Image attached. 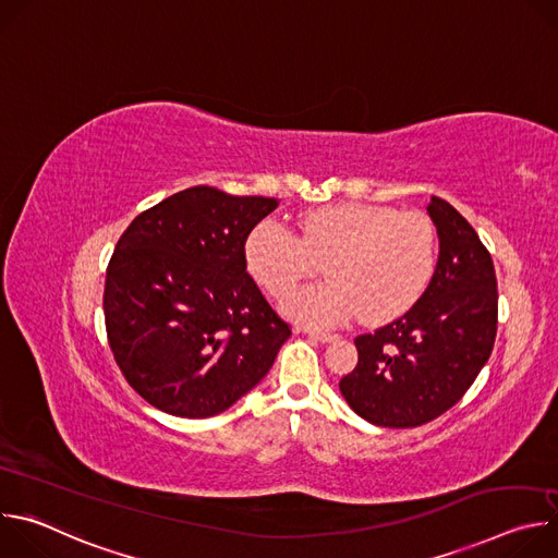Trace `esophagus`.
Here are the masks:
<instances>
[{
    "mask_svg": "<svg viewBox=\"0 0 558 558\" xmlns=\"http://www.w3.org/2000/svg\"><path fill=\"white\" fill-rule=\"evenodd\" d=\"M306 333L313 338V340H317V342H336L338 340V336L336 333H327V331H320V329H306Z\"/></svg>",
    "mask_w": 558,
    "mask_h": 558,
    "instance_id": "obj_1",
    "label": "esophagus"
}]
</instances>
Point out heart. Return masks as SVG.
<instances>
[{
    "instance_id": "1",
    "label": "heart",
    "mask_w": 558,
    "mask_h": 558,
    "mask_svg": "<svg viewBox=\"0 0 558 558\" xmlns=\"http://www.w3.org/2000/svg\"><path fill=\"white\" fill-rule=\"evenodd\" d=\"M320 258L329 280L289 293L282 300L287 317L308 327H340L360 313L366 323H388L426 291L435 271V229L417 211L338 203L304 211L295 233L265 220L245 243L247 271L276 298Z\"/></svg>"
}]
</instances>
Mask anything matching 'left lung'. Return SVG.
<instances>
[{
  "label": "left lung",
  "instance_id": "8db88e82",
  "mask_svg": "<svg viewBox=\"0 0 558 558\" xmlns=\"http://www.w3.org/2000/svg\"><path fill=\"white\" fill-rule=\"evenodd\" d=\"M439 258L422 298L375 333L355 338L357 366L340 379L347 404L384 428L422 426L470 388L497 336L495 265L472 225L444 198L426 207Z\"/></svg>",
  "mask_w": 558,
  "mask_h": 558
}]
</instances>
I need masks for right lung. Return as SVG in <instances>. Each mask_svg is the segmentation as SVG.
<instances>
[{
    "label": "right lung",
    "mask_w": 558,
    "mask_h": 558,
    "mask_svg": "<svg viewBox=\"0 0 558 558\" xmlns=\"http://www.w3.org/2000/svg\"><path fill=\"white\" fill-rule=\"evenodd\" d=\"M278 198L187 187L138 214L106 274L110 349L154 409L203 420L274 366L291 329L247 274L250 231Z\"/></svg>",
    "instance_id": "obj_1"
}]
</instances>
